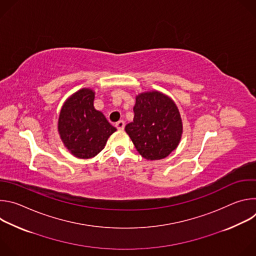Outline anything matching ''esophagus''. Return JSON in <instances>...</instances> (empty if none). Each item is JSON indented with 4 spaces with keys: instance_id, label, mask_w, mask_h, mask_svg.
<instances>
[{
    "instance_id": "obj_1",
    "label": "esophagus",
    "mask_w": 256,
    "mask_h": 256,
    "mask_svg": "<svg viewBox=\"0 0 256 256\" xmlns=\"http://www.w3.org/2000/svg\"><path fill=\"white\" fill-rule=\"evenodd\" d=\"M124 120H120V122H118L116 124V128L118 130H122L124 128Z\"/></svg>"
}]
</instances>
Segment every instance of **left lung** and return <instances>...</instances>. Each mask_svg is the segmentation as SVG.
<instances>
[{
    "label": "left lung",
    "mask_w": 256,
    "mask_h": 256,
    "mask_svg": "<svg viewBox=\"0 0 256 256\" xmlns=\"http://www.w3.org/2000/svg\"><path fill=\"white\" fill-rule=\"evenodd\" d=\"M134 122L126 132L136 151L147 160H160L176 149L182 122L176 104L166 95L153 91L136 96Z\"/></svg>",
    "instance_id": "obj_1"
}]
</instances>
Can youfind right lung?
I'll use <instances>...</instances> for the list:
<instances>
[{"instance_id": "obj_1", "label": "right lung", "mask_w": 256, "mask_h": 256, "mask_svg": "<svg viewBox=\"0 0 256 256\" xmlns=\"http://www.w3.org/2000/svg\"><path fill=\"white\" fill-rule=\"evenodd\" d=\"M94 92L81 89L72 95L58 118V132L68 150L78 158L96 156L116 128L93 106Z\"/></svg>"}]
</instances>
